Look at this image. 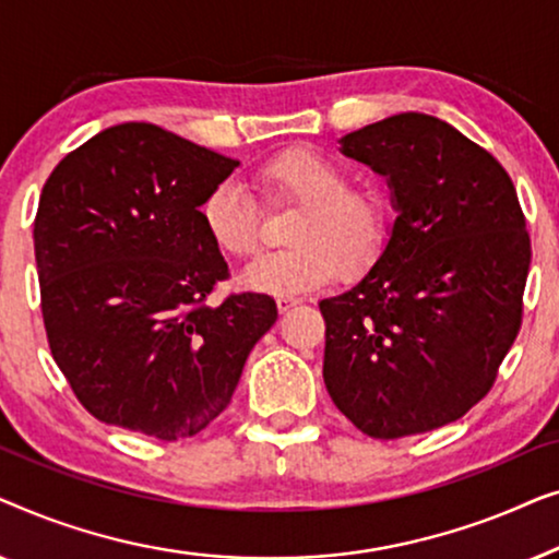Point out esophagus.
Segmentation results:
<instances>
[{"label":"esophagus","instance_id":"1","mask_svg":"<svg viewBox=\"0 0 559 559\" xmlns=\"http://www.w3.org/2000/svg\"><path fill=\"white\" fill-rule=\"evenodd\" d=\"M297 302H300V300H297V297H293V295H280L277 297V310L287 312V310H293Z\"/></svg>","mask_w":559,"mask_h":559}]
</instances>
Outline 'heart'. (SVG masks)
<instances>
[{
	"label": "heart",
	"mask_w": 559,
	"mask_h": 559,
	"mask_svg": "<svg viewBox=\"0 0 559 559\" xmlns=\"http://www.w3.org/2000/svg\"><path fill=\"white\" fill-rule=\"evenodd\" d=\"M266 195L300 203L285 249L266 251L239 274L243 287L266 295H300L335 274L364 270L386 236V201L379 190L346 186V170L312 150H289L257 173ZM201 221L228 257L254 254L257 205L239 182L224 180L205 195Z\"/></svg>",
	"instance_id": "b5f03b06"
}]
</instances>
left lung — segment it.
<instances>
[{"label":"left lung","mask_w":559,"mask_h":559,"mask_svg":"<svg viewBox=\"0 0 559 559\" xmlns=\"http://www.w3.org/2000/svg\"><path fill=\"white\" fill-rule=\"evenodd\" d=\"M338 142L386 178L396 218L369 272L318 302L325 389L369 438L435 430L484 400L522 325L532 243L514 182L430 114Z\"/></svg>","instance_id":"left-lung-1"}]
</instances>
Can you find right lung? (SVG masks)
Masks as SVG:
<instances>
[{
  "label": "right lung",
  "instance_id": "right-lung-1",
  "mask_svg": "<svg viewBox=\"0 0 559 559\" xmlns=\"http://www.w3.org/2000/svg\"><path fill=\"white\" fill-rule=\"evenodd\" d=\"M239 167L144 121L60 159L35 216L50 350L96 419L157 440L201 432L277 320L270 295L205 305L228 274L201 205Z\"/></svg>",
  "mask_w": 559,
  "mask_h": 559
}]
</instances>
